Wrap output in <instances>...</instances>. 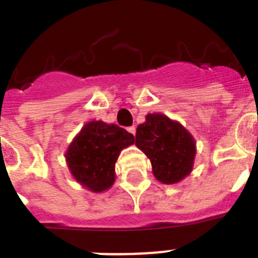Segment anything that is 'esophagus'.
I'll use <instances>...</instances> for the list:
<instances>
[{"instance_id": "34e87169", "label": "esophagus", "mask_w": 258, "mask_h": 258, "mask_svg": "<svg viewBox=\"0 0 258 258\" xmlns=\"http://www.w3.org/2000/svg\"><path fill=\"white\" fill-rule=\"evenodd\" d=\"M127 132H129L131 134H133V136H136V127H134V126L127 127Z\"/></svg>"}]
</instances>
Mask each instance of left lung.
<instances>
[{"instance_id": "obj_1", "label": "left lung", "mask_w": 258, "mask_h": 258, "mask_svg": "<svg viewBox=\"0 0 258 258\" xmlns=\"http://www.w3.org/2000/svg\"><path fill=\"white\" fill-rule=\"evenodd\" d=\"M136 146L149 157L161 183H178L192 172L197 142L181 122L163 113H149L137 126Z\"/></svg>"}]
</instances>
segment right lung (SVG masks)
I'll return each instance as SVG.
<instances>
[{
    "label": "right lung",
    "instance_id": "obj_1",
    "mask_svg": "<svg viewBox=\"0 0 258 258\" xmlns=\"http://www.w3.org/2000/svg\"><path fill=\"white\" fill-rule=\"evenodd\" d=\"M133 143V134L116 124L86 122L66 151L70 173L89 191L103 192L115 183V164L121 150Z\"/></svg>",
    "mask_w": 258,
    "mask_h": 258
}]
</instances>
